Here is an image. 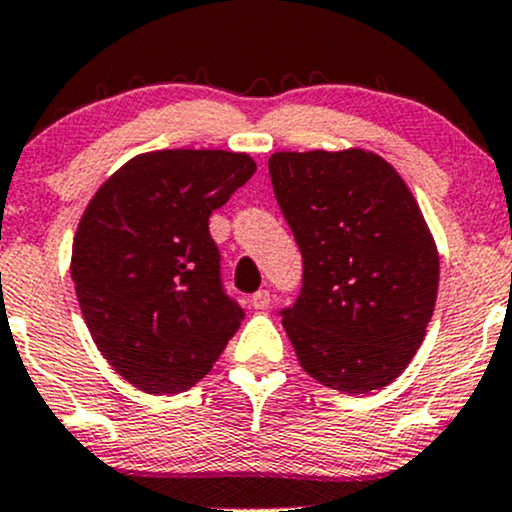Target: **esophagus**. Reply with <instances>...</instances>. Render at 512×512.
<instances>
[{
    "label": "esophagus",
    "mask_w": 512,
    "mask_h": 512,
    "mask_svg": "<svg viewBox=\"0 0 512 512\" xmlns=\"http://www.w3.org/2000/svg\"><path fill=\"white\" fill-rule=\"evenodd\" d=\"M268 305H271V293L268 290H258V293L251 295V307L254 310H266Z\"/></svg>",
    "instance_id": "esophagus-1"
}]
</instances>
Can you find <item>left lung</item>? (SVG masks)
I'll return each instance as SVG.
<instances>
[{
	"label": "left lung",
	"mask_w": 512,
	"mask_h": 512,
	"mask_svg": "<svg viewBox=\"0 0 512 512\" xmlns=\"http://www.w3.org/2000/svg\"><path fill=\"white\" fill-rule=\"evenodd\" d=\"M268 173L302 254L300 295L280 310L300 366L342 393L388 386L437 302V246L415 197L361 148L280 151Z\"/></svg>",
	"instance_id": "1"
}]
</instances>
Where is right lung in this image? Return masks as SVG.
<instances>
[{
    "label": "right lung",
    "instance_id": "add662e5",
    "mask_svg": "<svg viewBox=\"0 0 512 512\" xmlns=\"http://www.w3.org/2000/svg\"><path fill=\"white\" fill-rule=\"evenodd\" d=\"M254 173L246 153L153 151L87 205L70 276L97 349L131 386L192 388L239 329L244 310L222 285L210 214Z\"/></svg>",
    "mask_w": 512,
    "mask_h": 512
}]
</instances>
